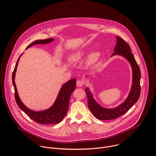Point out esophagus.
Returning <instances> with one entry per match:
<instances>
[{
	"label": "esophagus",
	"instance_id": "1",
	"mask_svg": "<svg viewBox=\"0 0 156 156\" xmlns=\"http://www.w3.org/2000/svg\"><path fill=\"white\" fill-rule=\"evenodd\" d=\"M76 85H77V87H82V85H83V82H82V81H81V80H77V82H76Z\"/></svg>",
	"mask_w": 156,
	"mask_h": 156
}]
</instances>
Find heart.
I'll use <instances>...</instances> for the list:
<instances>
[{"label":"heart","mask_w":156,"mask_h":156,"mask_svg":"<svg viewBox=\"0 0 156 156\" xmlns=\"http://www.w3.org/2000/svg\"><path fill=\"white\" fill-rule=\"evenodd\" d=\"M89 50V49L88 48H85L72 53L68 56V60L69 62L73 64H76L81 62L85 58V56L87 55ZM100 56L101 53L98 50L92 51L89 53L87 58L85 62L86 65L88 67L94 65L98 61V60L100 58Z\"/></svg>","instance_id":"b5f03b06"}]
</instances>
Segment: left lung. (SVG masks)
Wrapping results in <instances>:
<instances>
[{
  "label": "left lung",
  "mask_w": 156,
  "mask_h": 156,
  "mask_svg": "<svg viewBox=\"0 0 156 156\" xmlns=\"http://www.w3.org/2000/svg\"><path fill=\"white\" fill-rule=\"evenodd\" d=\"M116 44L112 56L119 55L126 59L130 63L132 70V84L126 99L119 105L113 108H106L101 106L94 98V94L88 87L85 92L88 97L89 110L93 115L100 120H111L119 117L128 111L138 100L140 93V71L129 44L121 38L116 36ZM88 76H85L88 77Z\"/></svg>",
  "instance_id": "1"
}]
</instances>
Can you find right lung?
Returning <instances> with one entry per match:
<instances>
[{"mask_svg": "<svg viewBox=\"0 0 156 156\" xmlns=\"http://www.w3.org/2000/svg\"><path fill=\"white\" fill-rule=\"evenodd\" d=\"M53 38L36 40L32 43L30 44L29 45L26 47V49L34 45L49 44L53 41ZM22 55L23 53L18 59L12 76V84L15 90V98L18 106L30 118H31L32 120L37 123L43 124H56L59 123L62 121V120L64 119L67 114L71 95L76 88V79L74 78L72 79L62 86L61 88L59 90L55 101L54 102L53 105L49 108L41 111H35L31 110L27 108L21 101L15 83V77L17 71V68L20 58Z\"/></svg>", "mask_w": 156, "mask_h": 156, "instance_id": "1", "label": "right lung"}]
</instances>
